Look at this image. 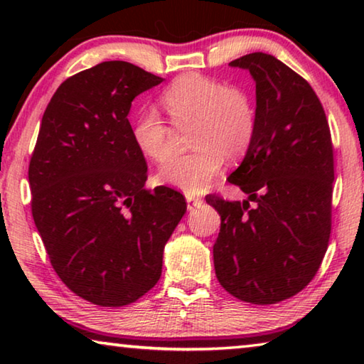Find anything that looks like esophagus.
<instances>
[{"mask_svg":"<svg viewBox=\"0 0 364 364\" xmlns=\"http://www.w3.org/2000/svg\"><path fill=\"white\" fill-rule=\"evenodd\" d=\"M186 202H188V210H194V208L204 204V200L199 199V197H193V196H186Z\"/></svg>","mask_w":364,"mask_h":364,"instance_id":"34e87169","label":"esophagus"}]
</instances>
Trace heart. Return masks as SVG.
<instances>
[{"label": "heart", "instance_id": "b5f03b06", "mask_svg": "<svg viewBox=\"0 0 364 364\" xmlns=\"http://www.w3.org/2000/svg\"><path fill=\"white\" fill-rule=\"evenodd\" d=\"M164 109L176 127L193 123L191 146L196 149L175 156L159 168L157 180L189 196L200 194L220 173L225 159H239L254 139L257 115L252 97L237 86L200 73L173 80L160 96ZM133 141L156 162L173 149V132L156 112L146 110L133 122Z\"/></svg>", "mask_w": 364, "mask_h": 364}]
</instances>
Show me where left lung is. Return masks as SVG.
Instances as JSON below:
<instances>
[{
    "label": "left lung",
    "mask_w": 364,
    "mask_h": 364,
    "mask_svg": "<svg viewBox=\"0 0 364 364\" xmlns=\"http://www.w3.org/2000/svg\"><path fill=\"white\" fill-rule=\"evenodd\" d=\"M230 65L254 78L257 125L241 165L228 176L247 199L205 197L221 218L215 273L239 300L271 305L299 294L328 249L331 132L315 91L279 59L250 53Z\"/></svg>",
    "instance_id": "8db88e82"
}]
</instances>
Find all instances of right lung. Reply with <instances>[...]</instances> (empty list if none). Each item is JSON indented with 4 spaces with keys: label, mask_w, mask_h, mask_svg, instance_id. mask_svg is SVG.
<instances>
[{
    "label": "right lung",
    "mask_w": 364,
    "mask_h": 364,
    "mask_svg": "<svg viewBox=\"0 0 364 364\" xmlns=\"http://www.w3.org/2000/svg\"><path fill=\"white\" fill-rule=\"evenodd\" d=\"M164 82L107 60L59 86L30 159L32 215L54 271L78 297L133 304L157 284L164 247L186 213L178 191H146L128 122L136 96Z\"/></svg>",
    "instance_id": "right-lung-1"
}]
</instances>
